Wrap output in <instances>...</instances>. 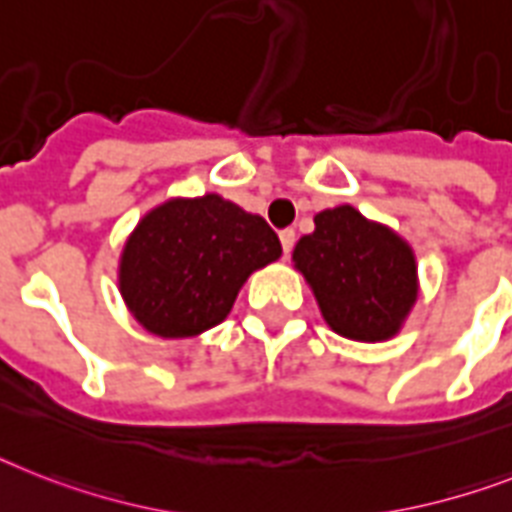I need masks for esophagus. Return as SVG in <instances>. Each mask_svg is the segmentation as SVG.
<instances>
[{"mask_svg": "<svg viewBox=\"0 0 512 512\" xmlns=\"http://www.w3.org/2000/svg\"><path fill=\"white\" fill-rule=\"evenodd\" d=\"M278 239H281V247H284V255H286V257L292 255L294 242H297V234H294V228H284V231L278 234Z\"/></svg>", "mask_w": 512, "mask_h": 512, "instance_id": "obj_1", "label": "esophagus"}]
</instances>
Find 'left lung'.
<instances>
[{
	"label": "left lung",
	"mask_w": 512,
	"mask_h": 512,
	"mask_svg": "<svg viewBox=\"0 0 512 512\" xmlns=\"http://www.w3.org/2000/svg\"><path fill=\"white\" fill-rule=\"evenodd\" d=\"M294 263L328 326L357 342L397 334L418 297L413 249L350 205L315 215V231L297 242Z\"/></svg>",
	"instance_id": "obj_1"
}]
</instances>
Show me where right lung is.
Instances as JSON below:
<instances>
[{
    "instance_id": "right-lung-1",
    "label": "right lung",
    "mask_w": 512,
    "mask_h": 512,
    "mask_svg": "<svg viewBox=\"0 0 512 512\" xmlns=\"http://www.w3.org/2000/svg\"><path fill=\"white\" fill-rule=\"evenodd\" d=\"M281 257L276 231L218 194L170 199L144 215L120 257V292L165 339L218 326L252 270Z\"/></svg>"
}]
</instances>
